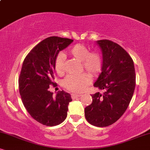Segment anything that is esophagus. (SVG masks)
<instances>
[{"instance_id":"34e87169","label":"esophagus","mask_w":150,"mask_h":150,"mask_svg":"<svg viewBox=\"0 0 150 150\" xmlns=\"http://www.w3.org/2000/svg\"><path fill=\"white\" fill-rule=\"evenodd\" d=\"M81 95H78V94H76V93H71V97L73 100L76 99V98L81 97Z\"/></svg>"}]
</instances>
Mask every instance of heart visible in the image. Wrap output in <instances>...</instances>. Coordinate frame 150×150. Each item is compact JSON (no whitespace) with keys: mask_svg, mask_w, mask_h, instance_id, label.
<instances>
[{"mask_svg":"<svg viewBox=\"0 0 150 150\" xmlns=\"http://www.w3.org/2000/svg\"><path fill=\"white\" fill-rule=\"evenodd\" d=\"M68 52L75 59L81 61L83 70L91 76H97L101 71L102 67L101 57L96 52H89V49L84 45H75L69 49ZM64 55L61 54L57 57L54 61V70L59 75L63 74L64 71ZM89 83V77L85 74L68 76L63 81V85L67 89L77 93L83 91Z\"/></svg>","mask_w":150,"mask_h":150,"instance_id":"b5f03b06","label":"heart"}]
</instances>
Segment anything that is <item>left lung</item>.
Returning <instances> with one entry per match:
<instances>
[{
	"label": "left lung",
	"mask_w": 150,
	"mask_h": 150,
	"mask_svg": "<svg viewBox=\"0 0 150 150\" xmlns=\"http://www.w3.org/2000/svg\"><path fill=\"white\" fill-rule=\"evenodd\" d=\"M96 44L102 53V67L93 86L102 93L91 95L93 101L85 108V115L89 124L106 127L126 110L134 93L136 74L132 58L120 45L107 40Z\"/></svg>",
	"instance_id": "8db88e82"
}]
</instances>
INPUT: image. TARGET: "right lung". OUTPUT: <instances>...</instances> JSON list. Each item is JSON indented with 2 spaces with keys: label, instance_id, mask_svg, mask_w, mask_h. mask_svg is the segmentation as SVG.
Returning a JSON list of instances; mask_svg holds the SVG:
<instances>
[{
  "label": "right lung",
  "instance_id": "obj_1",
  "mask_svg": "<svg viewBox=\"0 0 150 150\" xmlns=\"http://www.w3.org/2000/svg\"><path fill=\"white\" fill-rule=\"evenodd\" d=\"M73 41L55 36L45 39L32 49L22 63L18 80L22 101L30 116L45 126L61 124L72 100L64 91L53 97L48 88L55 84L54 65L58 54Z\"/></svg>",
  "mask_w": 150,
  "mask_h": 150
}]
</instances>
